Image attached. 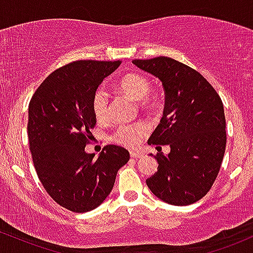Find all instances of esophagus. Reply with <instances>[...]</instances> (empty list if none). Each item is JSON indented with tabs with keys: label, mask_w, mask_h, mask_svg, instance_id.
Listing matches in <instances>:
<instances>
[{
	"label": "esophagus",
	"mask_w": 253,
	"mask_h": 253,
	"mask_svg": "<svg viewBox=\"0 0 253 253\" xmlns=\"http://www.w3.org/2000/svg\"><path fill=\"white\" fill-rule=\"evenodd\" d=\"M130 157L137 159V158H141L142 155H141L140 152H136V150H130Z\"/></svg>",
	"instance_id": "esophagus-1"
}]
</instances>
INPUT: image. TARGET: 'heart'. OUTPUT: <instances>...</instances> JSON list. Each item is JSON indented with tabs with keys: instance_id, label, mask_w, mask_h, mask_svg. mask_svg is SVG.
Masks as SVG:
<instances>
[{
	"instance_id": "b5f03b06",
	"label": "heart",
	"mask_w": 253,
	"mask_h": 253,
	"mask_svg": "<svg viewBox=\"0 0 253 253\" xmlns=\"http://www.w3.org/2000/svg\"><path fill=\"white\" fill-rule=\"evenodd\" d=\"M116 88L129 98L138 101L142 110L152 111L160 105V94L149 88L148 79L140 73H126L116 82ZM92 111L96 121L105 122L109 119L110 107L107 93L103 88L96 89L92 96ZM149 131V126L144 122L135 124H122L113 131L112 140L124 147H136Z\"/></svg>"
}]
</instances>
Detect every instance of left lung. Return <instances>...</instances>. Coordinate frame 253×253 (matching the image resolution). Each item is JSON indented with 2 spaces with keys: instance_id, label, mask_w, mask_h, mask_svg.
Here are the masks:
<instances>
[{
  "instance_id": "left-lung-1",
  "label": "left lung",
  "mask_w": 253,
  "mask_h": 253,
  "mask_svg": "<svg viewBox=\"0 0 253 253\" xmlns=\"http://www.w3.org/2000/svg\"><path fill=\"white\" fill-rule=\"evenodd\" d=\"M132 63L160 79L166 94L164 116L148 143L160 150L169 144L171 152L155 155L158 171L147 185L173 206L197 202L211 189L226 150L222 100L197 70L175 59L159 56Z\"/></svg>"
}]
</instances>
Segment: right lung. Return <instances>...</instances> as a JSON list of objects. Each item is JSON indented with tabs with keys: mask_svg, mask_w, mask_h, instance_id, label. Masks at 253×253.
<instances>
[{
	"mask_svg": "<svg viewBox=\"0 0 253 253\" xmlns=\"http://www.w3.org/2000/svg\"><path fill=\"white\" fill-rule=\"evenodd\" d=\"M121 61L80 59L52 72L28 105V142L42 185L59 206L86 212L104 202L118 169L129 161L123 147L107 144L98 159L84 147L96 119L92 96Z\"/></svg>",
	"mask_w": 253,
	"mask_h": 253,
	"instance_id": "add662e5",
	"label": "right lung"
}]
</instances>
